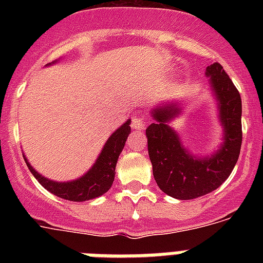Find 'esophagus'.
Instances as JSON below:
<instances>
[{
	"instance_id": "obj_1",
	"label": "esophagus",
	"mask_w": 263,
	"mask_h": 263,
	"mask_svg": "<svg viewBox=\"0 0 263 263\" xmlns=\"http://www.w3.org/2000/svg\"><path fill=\"white\" fill-rule=\"evenodd\" d=\"M146 121H147L146 120V117H134L132 126H133V129H136V130H141L145 127Z\"/></svg>"
}]
</instances>
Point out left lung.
I'll return each instance as SVG.
<instances>
[{
    "mask_svg": "<svg viewBox=\"0 0 263 263\" xmlns=\"http://www.w3.org/2000/svg\"><path fill=\"white\" fill-rule=\"evenodd\" d=\"M218 108V118L224 127L221 147L210 157H195L180 142L170 121L182 113L180 103L155 106V122L146 129L148 157L158 187L179 200H191L215 191L229 178L237 163L242 143L241 96L233 81L218 63L206 67Z\"/></svg>",
    "mask_w": 263,
    "mask_h": 263,
    "instance_id": "1",
    "label": "left lung"
}]
</instances>
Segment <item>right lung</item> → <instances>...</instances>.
<instances>
[{
    "mask_svg": "<svg viewBox=\"0 0 263 263\" xmlns=\"http://www.w3.org/2000/svg\"><path fill=\"white\" fill-rule=\"evenodd\" d=\"M130 122H132L130 120L126 121L124 125H121L115 133L109 137L93 166L88 170V173H85L84 175L76 179V180L53 182V180H50V179L36 173L34 167L27 160V158L25 155H23V158H25V162H26L27 167L34 175V178L55 196L69 201H85L90 200V199H96V197L108 192V190L113 184L118 157H120L125 142H126L127 136L132 130L130 129Z\"/></svg>",
    "mask_w": 263,
    "mask_h": 263,
    "instance_id": "obj_1",
    "label": "right lung"
}]
</instances>
